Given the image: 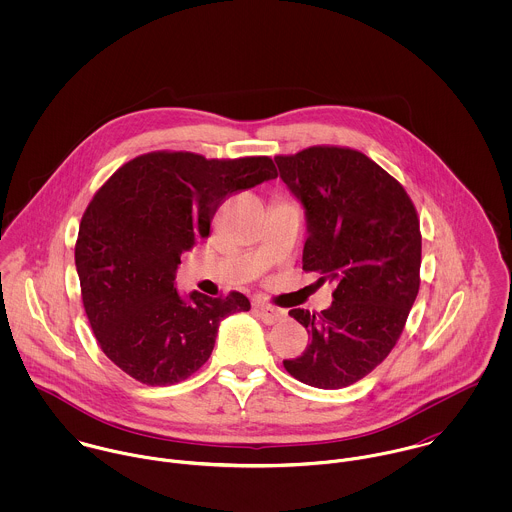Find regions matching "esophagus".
<instances>
[{"label": "esophagus", "mask_w": 512, "mask_h": 512, "mask_svg": "<svg viewBox=\"0 0 512 512\" xmlns=\"http://www.w3.org/2000/svg\"><path fill=\"white\" fill-rule=\"evenodd\" d=\"M254 307H256V311H258V315L262 317V321L268 323V325H274V323H278V321L284 319V311L278 309V307H274V305H268V303H260V301H258Z\"/></svg>", "instance_id": "obj_1"}]
</instances>
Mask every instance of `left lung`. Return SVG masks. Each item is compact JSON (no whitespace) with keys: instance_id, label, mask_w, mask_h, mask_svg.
Masks as SVG:
<instances>
[{"instance_id":"1","label":"left lung","mask_w":512,"mask_h":512,"mask_svg":"<svg viewBox=\"0 0 512 512\" xmlns=\"http://www.w3.org/2000/svg\"><path fill=\"white\" fill-rule=\"evenodd\" d=\"M274 159L305 207L303 272L335 282L329 309L290 311L311 343L284 368L315 388H345L380 365L404 331L420 290V219L406 189L359 149L311 146Z\"/></svg>"}]
</instances>
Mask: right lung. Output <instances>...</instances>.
<instances>
[{"label":"right lung","instance_id":"obj_1","mask_svg":"<svg viewBox=\"0 0 512 512\" xmlns=\"http://www.w3.org/2000/svg\"><path fill=\"white\" fill-rule=\"evenodd\" d=\"M278 177L268 155L207 159L149 151L124 163L88 203L74 244L82 305L104 355L134 380L171 386L213 353L220 321L248 311L246 295L175 290L181 254L209 238L234 193Z\"/></svg>","mask_w":512,"mask_h":512}]
</instances>
